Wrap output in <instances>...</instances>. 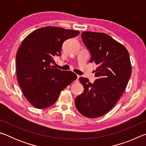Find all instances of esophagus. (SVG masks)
<instances>
[{"instance_id":"obj_1","label":"esophagus","mask_w":146,"mask_h":146,"mask_svg":"<svg viewBox=\"0 0 146 146\" xmlns=\"http://www.w3.org/2000/svg\"><path fill=\"white\" fill-rule=\"evenodd\" d=\"M79 77H80V76L79 75H77V78H76V80L75 81V82H76V83H77V82H78V80H79Z\"/></svg>"}]
</instances>
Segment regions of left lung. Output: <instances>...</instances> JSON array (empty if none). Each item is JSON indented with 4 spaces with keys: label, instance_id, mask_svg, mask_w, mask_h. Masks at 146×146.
<instances>
[{
    "label": "left lung",
    "instance_id": "8db88e82",
    "mask_svg": "<svg viewBox=\"0 0 146 146\" xmlns=\"http://www.w3.org/2000/svg\"><path fill=\"white\" fill-rule=\"evenodd\" d=\"M81 36L91 53L90 62L98 65L97 79L92 84L87 78H79L84 90L76 97L75 106L85 117L97 118L110 111L124 92L131 75L129 55L106 33L84 31Z\"/></svg>",
    "mask_w": 146,
    "mask_h": 146
}]
</instances>
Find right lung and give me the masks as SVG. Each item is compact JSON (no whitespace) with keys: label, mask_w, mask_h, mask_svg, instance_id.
Wrapping results in <instances>:
<instances>
[{"label":"right lung","mask_w":146,"mask_h":146,"mask_svg":"<svg viewBox=\"0 0 146 146\" xmlns=\"http://www.w3.org/2000/svg\"><path fill=\"white\" fill-rule=\"evenodd\" d=\"M79 33L59 27H42L22 42L16 56L17 76L24 97L34 107L52 106L61 91L76 80L72 71H61L52 64L55 56H61L64 42Z\"/></svg>","instance_id":"obj_1"}]
</instances>
